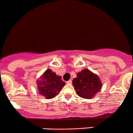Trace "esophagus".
<instances>
[{
	"label": "esophagus",
	"mask_w": 133,
	"mask_h": 133,
	"mask_svg": "<svg viewBox=\"0 0 133 133\" xmlns=\"http://www.w3.org/2000/svg\"><path fill=\"white\" fill-rule=\"evenodd\" d=\"M66 84H71L72 81L69 80V81H66Z\"/></svg>",
	"instance_id": "34e87169"
}]
</instances>
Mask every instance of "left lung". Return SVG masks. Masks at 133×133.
Segmentation results:
<instances>
[{"instance_id":"8db88e82","label":"left lung","mask_w":133,"mask_h":133,"mask_svg":"<svg viewBox=\"0 0 133 133\" xmlns=\"http://www.w3.org/2000/svg\"><path fill=\"white\" fill-rule=\"evenodd\" d=\"M76 93L84 99H92L101 89L102 83L97 74L88 69L77 74V77L72 81Z\"/></svg>"}]
</instances>
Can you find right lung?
I'll list each match as a JSON object with an SVG mask.
<instances>
[{
  "label": "right lung",
  "instance_id": "add662e5",
  "mask_svg": "<svg viewBox=\"0 0 133 133\" xmlns=\"http://www.w3.org/2000/svg\"><path fill=\"white\" fill-rule=\"evenodd\" d=\"M36 82L39 94L47 99L56 97L65 84L61 80V76H57L50 69L44 72Z\"/></svg>",
  "mask_w": 133,
  "mask_h": 133
}]
</instances>
